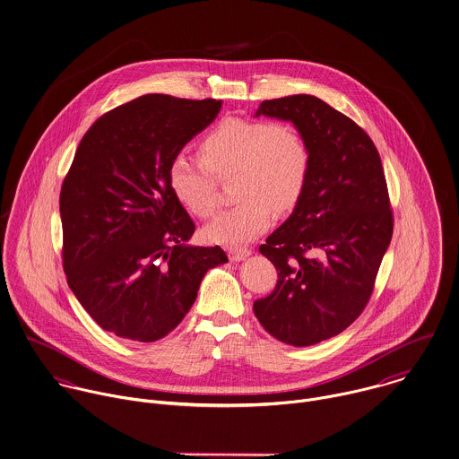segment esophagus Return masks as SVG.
I'll return each mask as SVG.
<instances>
[{
    "mask_svg": "<svg viewBox=\"0 0 459 459\" xmlns=\"http://www.w3.org/2000/svg\"><path fill=\"white\" fill-rule=\"evenodd\" d=\"M227 254H229V259H230V261L238 263V261L247 259V257L252 254V250L247 248V247H230V248L227 250Z\"/></svg>",
    "mask_w": 459,
    "mask_h": 459,
    "instance_id": "1",
    "label": "esophagus"
}]
</instances>
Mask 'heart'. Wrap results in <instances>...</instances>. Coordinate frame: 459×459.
<instances>
[{
    "instance_id": "obj_1",
    "label": "heart",
    "mask_w": 459,
    "mask_h": 459,
    "mask_svg": "<svg viewBox=\"0 0 459 459\" xmlns=\"http://www.w3.org/2000/svg\"><path fill=\"white\" fill-rule=\"evenodd\" d=\"M198 158L178 152L169 163L176 198L196 218L218 207V181L232 179L236 205L221 211L205 236L221 245L252 241L268 230L275 211H290L310 178V149L289 122L227 117L198 142Z\"/></svg>"
}]
</instances>
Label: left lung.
I'll list each match as a JSON object with an SVG mask.
<instances>
[{
	"mask_svg": "<svg viewBox=\"0 0 459 459\" xmlns=\"http://www.w3.org/2000/svg\"><path fill=\"white\" fill-rule=\"evenodd\" d=\"M259 115L298 127L310 178L292 214L259 247L278 280L254 312L278 341L312 346L344 332L370 299L394 230L386 179L366 131L325 100L287 95L263 100Z\"/></svg>",
	"mask_w": 459,
	"mask_h": 459,
	"instance_id": "8db88e82",
	"label": "left lung"
}]
</instances>
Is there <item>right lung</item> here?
<instances>
[{"instance_id":"1","label":"right lung","mask_w":459,"mask_h":459,"mask_svg":"<svg viewBox=\"0 0 459 459\" xmlns=\"http://www.w3.org/2000/svg\"><path fill=\"white\" fill-rule=\"evenodd\" d=\"M216 99L149 93L100 115L60 191L67 283L117 337L154 342L191 308L220 247H186L195 223L169 184V163L207 127Z\"/></svg>"}]
</instances>
